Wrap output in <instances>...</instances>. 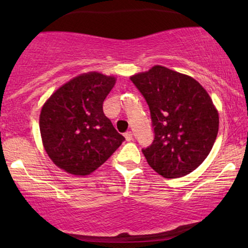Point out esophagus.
Returning a JSON list of instances; mask_svg holds the SVG:
<instances>
[{
    "label": "esophagus",
    "mask_w": 248,
    "mask_h": 248,
    "mask_svg": "<svg viewBox=\"0 0 248 248\" xmlns=\"http://www.w3.org/2000/svg\"><path fill=\"white\" fill-rule=\"evenodd\" d=\"M124 137H125V140L126 141H131L132 140V132H126V133H124Z\"/></svg>",
    "instance_id": "34e87169"
}]
</instances>
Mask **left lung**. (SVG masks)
Returning <instances> with one entry per match:
<instances>
[{
	"instance_id": "8db88e82",
	"label": "left lung",
	"mask_w": 248,
	"mask_h": 248,
	"mask_svg": "<svg viewBox=\"0 0 248 248\" xmlns=\"http://www.w3.org/2000/svg\"><path fill=\"white\" fill-rule=\"evenodd\" d=\"M150 108L155 140L143 152L165 178L189 174L208 157L219 131V113L192 77L161 65L132 76Z\"/></svg>"
}]
</instances>
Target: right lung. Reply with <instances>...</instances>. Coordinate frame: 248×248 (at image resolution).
<instances>
[{
	"label": "right lung",
	"mask_w": 248,
	"mask_h": 248,
	"mask_svg": "<svg viewBox=\"0 0 248 248\" xmlns=\"http://www.w3.org/2000/svg\"><path fill=\"white\" fill-rule=\"evenodd\" d=\"M115 83L114 76L96 71L79 74L43 105L39 130L44 149L64 171L90 175L124 141L103 111L105 98Z\"/></svg>",
	"instance_id": "obj_1"
}]
</instances>
